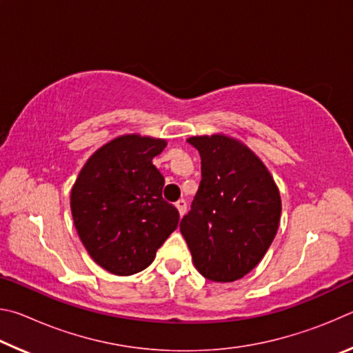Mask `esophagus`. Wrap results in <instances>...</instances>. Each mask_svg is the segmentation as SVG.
Wrapping results in <instances>:
<instances>
[{"mask_svg": "<svg viewBox=\"0 0 353 353\" xmlns=\"http://www.w3.org/2000/svg\"><path fill=\"white\" fill-rule=\"evenodd\" d=\"M176 208L179 210V214H181V216H183V214L187 213V201H185V199H179V201L176 202Z\"/></svg>", "mask_w": 353, "mask_h": 353, "instance_id": "1", "label": "esophagus"}]
</instances>
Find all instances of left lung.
<instances>
[{
	"instance_id": "obj_1",
	"label": "left lung",
	"mask_w": 353,
	"mask_h": 353,
	"mask_svg": "<svg viewBox=\"0 0 353 353\" xmlns=\"http://www.w3.org/2000/svg\"><path fill=\"white\" fill-rule=\"evenodd\" d=\"M187 141L201 155L202 181L181 232L202 276L235 282L259 265L277 234L279 188L241 141L221 134Z\"/></svg>"
}]
</instances>
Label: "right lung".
Returning a JSON list of instances; mask_svg holds the SVG:
<instances>
[{
    "label": "right lung",
    "instance_id": "add662e5",
    "mask_svg": "<svg viewBox=\"0 0 353 353\" xmlns=\"http://www.w3.org/2000/svg\"><path fill=\"white\" fill-rule=\"evenodd\" d=\"M166 141L121 135L99 148L71 190V214L87 252L115 276L145 270L177 229V208L162 198L165 179L152 159Z\"/></svg>",
    "mask_w": 353,
    "mask_h": 353
}]
</instances>
